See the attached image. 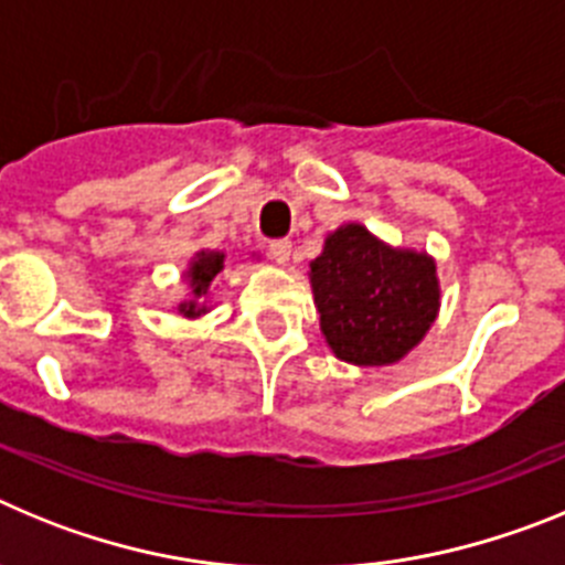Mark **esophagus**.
Segmentation results:
<instances>
[{
	"label": "esophagus",
	"mask_w": 565,
	"mask_h": 565,
	"mask_svg": "<svg viewBox=\"0 0 565 565\" xmlns=\"http://www.w3.org/2000/svg\"><path fill=\"white\" fill-rule=\"evenodd\" d=\"M291 243L288 239H274L271 246H268V254H271L274 263H279V266H288L291 263Z\"/></svg>",
	"instance_id": "obj_1"
}]
</instances>
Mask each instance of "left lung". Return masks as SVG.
Masks as SVG:
<instances>
[{"mask_svg":"<svg viewBox=\"0 0 565 565\" xmlns=\"http://www.w3.org/2000/svg\"><path fill=\"white\" fill-rule=\"evenodd\" d=\"M308 279L328 348L356 367L402 362L441 311L436 257L391 246L362 223L328 232Z\"/></svg>","mask_w":565,"mask_h":565,"instance_id":"1","label":"left lung"}]
</instances>
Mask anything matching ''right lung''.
Listing matches in <instances>:
<instances>
[{
  "label": "right lung",
  "mask_w": 565,
  "mask_h": 565,
  "mask_svg": "<svg viewBox=\"0 0 565 565\" xmlns=\"http://www.w3.org/2000/svg\"><path fill=\"white\" fill-rule=\"evenodd\" d=\"M223 263H226V252L221 248H198V252L189 257L186 268H183V286H186V297L178 302V313L186 319H201L206 317L214 308V277L223 271Z\"/></svg>",
  "instance_id": "add662e5"
}]
</instances>
